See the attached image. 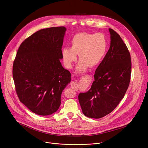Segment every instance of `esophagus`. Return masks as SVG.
Listing matches in <instances>:
<instances>
[{
  "label": "esophagus",
  "instance_id": "34e87169",
  "mask_svg": "<svg viewBox=\"0 0 148 148\" xmlns=\"http://www.w3.org/2000/svg\"><path fill=\"white\" fill-rule=\"evenodd\" d=\"M85 76H89V75H85ZM71 86H73V87H75V88H76V83L75 82H73V81H72V82H71Z\"/></svg>",
  "mask_w": 148,
  "mask_h": 148
}]
</instances>
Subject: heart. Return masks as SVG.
I'll use <instances>...</instances> for the list:
<instances>
[{"mask_svg": "<svg viewBox=\"0 0 148 148\" xmlns=\"http://www.w3.org/2000/svg\"><path fill=\"white\" fill-rule=\"evenodd\" d=\"M108 47L107 40L103 34L80 32L75 35L71 41V48L62 49V56L64 66L70 69L77 59L79 61L76 68L78 73L85 72L88 67H94L103 60Z\"/></svg>", "mask_w": 148, "mask_h": 148, "instance_id": "1", "label": "heart"}]
</instances>
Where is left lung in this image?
I'll use <instances>...</instances> for the list:
<instances>
[{"mask_svg":"<svg viewBox=\"0 0 148 148\" xmlns=\"http://www.w3.org/2000/svg\"><path fill=\"white\" fill-rule=\"evenodd\" d=\"M110 47L94 74L88 92L78 96L84 114L100 119L111 112L123 98L129 86L132 72L129 50L118 34L109 28Z\"/></svg>","mask_w":148,"mask_h":148,"instance_id":"obj_1","label":"left lung"}]
</instances>
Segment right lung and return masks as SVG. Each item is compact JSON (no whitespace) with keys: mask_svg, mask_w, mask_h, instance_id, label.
I'll list each match as a JSON object with an SVG mask.
<instances>
[{"mask_svg":"<svg viewBox=\"0 0 148 148\" xmlns=\"http://www.w3.org/2000/svg\"><path fill=\"white\" fill-rule=\"evenodd\" d=\"M64 27L40 29L21 43L13 64V78L17 95L29 110L40 116L58 111L61 95L71 81L64 69L62 47Z\"/></svg>","mask_w":148,"mask_h":148,"instance_id":"1","label":"right lung"}]
</instances>
